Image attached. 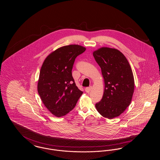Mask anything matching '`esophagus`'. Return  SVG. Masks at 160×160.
Returning <instances> with one entry per match:
<instances>
[{"mask_svg":"<svg viewBox=\"0 0 160 160\" xmlns=\"http://www.w3.org/2000/svg\"><path fill=\"white\" fill-rule=\"evenodd\" d=\"M91 86H90V87H88V88H85V91L87 93H89V92L91 91Z\"/></svg>","mask_w":160,"mask_h":160,"instance_id":"1","label":"esophagus"}]
</instances>
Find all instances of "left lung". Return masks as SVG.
Here are the masks:
<instances>
[{"label":"left lung","mask_w":160,"mask_h":160,"mask_svg":"<svg viewBox=\"0 0 160 160\" xmlns=\"http://www.w3.org/2000/svg\"><path fill=\"white\" fill-rule=\"evenodd\" d=\"M101 69L105 88L102 99L95 104L103 117L113 119L129 106L134 90V80L129 62L117 49L102 47L93 53Z\"/></svg>","instance_id":"1"}]
</instances>
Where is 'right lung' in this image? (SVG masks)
I'll list each match as a JSON object with an SVG mask.
<instances>
[{"instance_id": "obj_1", "label": "right lung", "mask_w": 160, "mask_h": 160, "mask_svg": "<svg viewBox=\"0 0 160 160\" xmlns=\"http://www.w3.org/2000/svg\"><path fill=\"white\" fill-rule=\"evenodd\" d=\"M85 50L79 45L63 46L50 54L43 62L38 92L46 108L56 117L68 113L83 93L75 83L72 69L76 58Z\"/></svg>"}]
</instances>
